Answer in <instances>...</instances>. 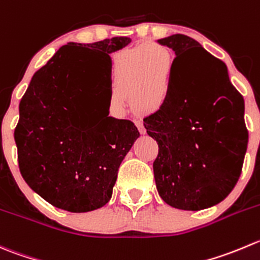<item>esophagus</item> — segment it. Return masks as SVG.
Instances as JSON below:
<instances>
[{"mask_svg":"<svg viewBox=\"0 0 260 260\" xmlns=\"http://www.w3.org/2000/svg\"><path fill=\"white\" fill-rule=\"evenodd\" d=\"M135 123H136V125H137L138 131H140L141 133H143V135H145V133H146V129H145V127H143V123H142V120H140V119H136V120H135Z\"/></svg>","mask_w":260,"mask_h":260,"instance_id":"34e87169","label":"esophagus"}]
</instances>
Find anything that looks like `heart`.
Here are the masks:
<instances>
[{
	"mask_svg": "<svg viewBox=\"0 0 260 260\" xmlns=\"http://www.w3.org/2000/svg\"><path fill=\"white\" fill-rule=\"evenodd\" d=\"M175 59L165 45L151 43L145 47L123 49L113 58L110 82L117 92L112 96L118 109L125 107L129 94L138 112L157 110L168 98L174 77Z\"/></svg>",
	"mask_w": 260,
	"mask_h": 260,
	"instance_id": "1",
	"label": "heart"
}]
</instances>
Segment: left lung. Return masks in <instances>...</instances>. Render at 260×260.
<instances>
[{
  "mask_svg": "<svg viewBox=\"0 0 260 260\" xmlns=\"http://www.w3.org/2000/svg\"><path fill=\"white\" fill-rule=\"evenodd\" d=\"M175 52L168 98L143 119L156 140V188L174 208L200 211L222 202L241 174L248 147L244 99L228 67L197 40L174 34L157 40Z\"/></svg>",
  "mask_w": 260,
  "mask_h": 260,
  "instance_id": "8db88e82",
  "label": "left lung"
}]
</instances>
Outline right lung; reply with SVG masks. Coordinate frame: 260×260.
<instances>
[{
  "instance_id": "add662e5",
  "label": "right lung",
  "mask_w": 260,
  "mask_h": 260,
  "mask_svg": "<svg viewBox=\"0 0 260 260\" xmlns=\"http://www.w3.org/2000/svg\"><path fill=\"white\" fill-rule=\"evenodd\" d=\"M131 38L69 43L38 70L19 105V168L27 185L54 207L81 213L112 198L118 169L140 137L131 120L109 117L113 52ZM91 83L95 116L83 102Z\"/></svg>"
}]
</instances>
